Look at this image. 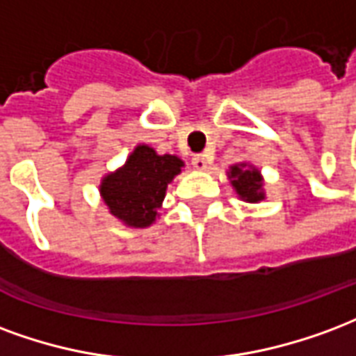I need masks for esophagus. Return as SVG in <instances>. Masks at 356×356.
<instances>
[{"label":"esophagus","instance_id":"obj_1","mask_svg":"<svg viewBox=\"0 0 356 356\" xmlns=\"http://www.w3.org/2000/svg\"><path fill=\"white\" fill-rule=\"evenodd\" d=\"M191 165H193V168H197V170H204V168H207V165H209V161H207V157H204V155H193Z\"/></svg>","mask_w":356,"mask_h":356}]
</instances>
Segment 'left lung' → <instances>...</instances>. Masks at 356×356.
<instances>
[{"instance_id":"obj_1","label":"left lung","mask_w":356,"mask_h":356,"mask_svg":"<svg viewBox=\"0 0 356 356\" xmlns=\"http://www.w3.org/2000/svg\"><path fill=\"white\" fill-rule=\"evenodd\" d=\"M233 188L237 189L241 199H245L248 203H258L264 199V191H261V176L256 168L241 165V167H232L229 172Z\"/></svg>"}]
</instances>
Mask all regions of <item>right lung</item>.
I'll return each instance as SVG.
<instances>
[{
    "mask_svg": "<svg viewBox=\"0 0 356 356\" xmlns=\"http://www.w3.org/2000/svg\"><path fill=\"white\" fill-rule=\"evenodd\" d=\"M181 167L176 155H157L153 147L138 146L123 168L104 178L100 193L113 216L132 227H146Z\"/></svg>",
    "mask_w": 356,
    "mask_h": 356,
    "instance_id": "add662e5",
    "label": "right lung"
}]
</instances>
